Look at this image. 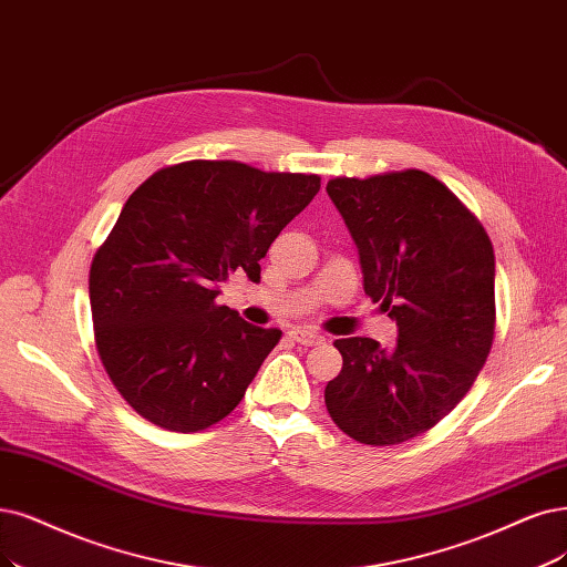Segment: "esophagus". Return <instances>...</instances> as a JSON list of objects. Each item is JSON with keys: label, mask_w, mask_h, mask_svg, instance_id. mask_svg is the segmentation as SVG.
<instances>
[{"label": "esophagus", "mask_w": 567, "mask_h": 567, "mask_svg": "<svg viewBox=\"0 0 567 567\" xmlns=\"http://www.w3.org/2000/svg\"><path fill=\"white\" fill-rule=\"evenodd\" d=\"M289 337L295 339L297 343H301V346H320V343H324V337L320 331H316V329H308V327H297V329H291L289 331Z\"/></svg>", "instance_id": "34e87169"}]
</instances>
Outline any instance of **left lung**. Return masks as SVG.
Listing matches in <instances>:
<instances>
[{
    "label": "left lung",
    "instance_id": "1",
    "mask_svg": "<svg viewBox=\"0 0 567 567\" xmlns=\"http://www.w3.org/2000/svg\"><path fill=\"white\" fill-rule=\"evenodd\" d=\"M360 251L364 291L396 343L339 339L324 404L360 444L392 446L449 415L484 369L495 333V255L484 226L423 171L327 184Z\"/></svg>",
    "mask_w": 567,
    "mask_h": 567
}]
</instances>
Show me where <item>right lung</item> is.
I'll return each mask as SVG.
<instances>
[{
    "instance_id": "obj_1",
    "label": "right lung",
    "mask_w": 567,
    "mask_h": 567,
    "mask_svg": "<svg viewBox=\"0 0 567 567\" xmlns=\"http://www.w3.org/2000/svg\"><path fill=\"white\" fill-rule=\"evenodd\" d=\"M318 192V175L186 161L125 200L89 291L100 360L142 417L198 432L240 404L282 331L219 306V287L236 270L259 282L270 243Z\"/></svg>"
}]
</instances>
